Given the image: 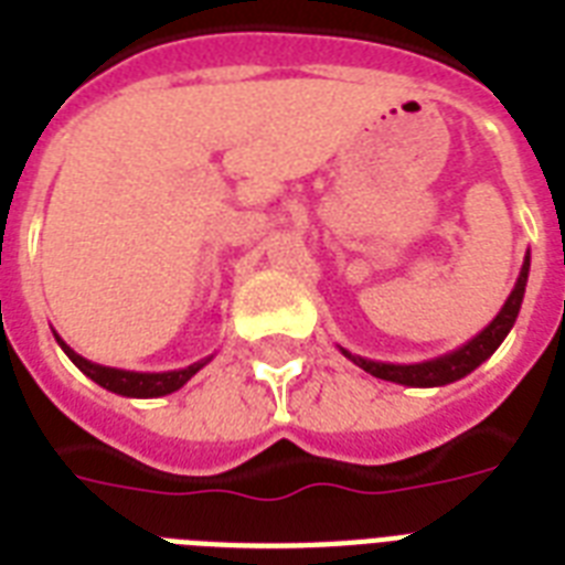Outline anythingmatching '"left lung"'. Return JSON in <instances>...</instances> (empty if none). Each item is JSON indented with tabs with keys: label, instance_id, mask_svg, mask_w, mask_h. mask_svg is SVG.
Masks as SVG:
<instances>
[{
	"label": "left lung",
	"instance_id": "obj_1",
	"mask_svg": "<svg viewBox=\"0 0 565 565\" xmlns=\"http://www.w3.org/2000/svg\"><path fill=\"white\" fill-rule=\"evenodd\" d=\"M527 273H531V255H525V264L519 269V278L510 290L508 301L501 305V310L495 313L490 326L483 328L481 334H475L469 343H463L460 349L448 354H439V358H430V361L422 363H381L370 361V358H361V354H352L349 349H340V352L361 366L363 372L381 377V381H393V384L404 386H446L455 384L460 377H466L469 372H475L487 358H492V352L504 343V337L510 334V328L516 322L519 308H522V299H525L527 287Z\"/></svg>",
	"mask_w": 565,
	"mask_h": 565
}]
</instances>
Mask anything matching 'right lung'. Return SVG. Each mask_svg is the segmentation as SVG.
<instances>
[{
	"instance_id": "1",
	"label": "right lung",
	"mask_w": 565,
	"mask_h": 565,
	"mask_svg": "<svg viewBox=\"0 0 565 565\" xmlns=\"http://www.w3.org/2000/svg\"><path fill=\"white\" fill-rule=\"evenodd\" d=\"M57 345L64 349V354L70 361L84 372V375L96 381L99 386L110 390L117 395H128V398H158V395H170L175 390L188 384L195 372L202 370L204 363H211V358H204L199 363H190L184 370H172V372H131V370H114V366H102V363H93L87 358H82L78 352H73L70 345L55 334Z\"/></svg>"
}]
</instances>
